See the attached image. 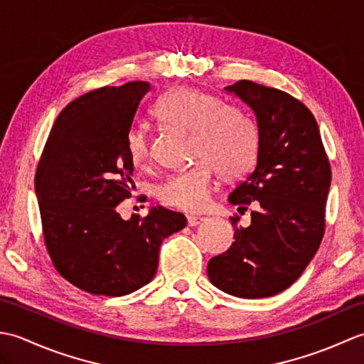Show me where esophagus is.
Returning <instances> with one entry per match:
<instances>
[{
  "label": "esophagus",
  "instance_id": "obj_1",
  "mask_svg": "<svg viewBox=\"0 0 364 364\" xmlns=\"http://www.w3.org/2000/svg\"><path fill=\"white\" fill-rule=\"evenodd\" d=\"M205 220H206L205 218H198V215H188V225L189 227H197Z\"/></svg>",
  "mask_w": 364,
  "mask_h": 364
}]
</instances>
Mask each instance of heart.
Returning a JSON list of instances; mask_svg holds the SVG:
<instances>
[{
    "instance_id": "b5f03b06",
    "label": "heart",
    "mask_w": 364,
    "mask_h": 364,
    "mask_svg": "<svg viewBox=\"0 0 364 364\" xmlns=\"http://www.w3.org/2000/svg\"><path fill=\"white\" fill-rule=\"evenodd\" d=\"M154 114L166 125L192 133V156L198 161L159 184L158 197L167 206L188 213L205 210L218 172L222 180L235 181L249 172L257 159L258 131L252 119L208 92L189 86L170 89L161 97ZM128 150L136 166L150 164L146 131H131Z\"/></svg>"
}]
</instances>
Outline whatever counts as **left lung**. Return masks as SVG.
I'll return each mask as SVG.
<instances>
[{
  "mask_svg": "<svg viewBox=\"0 0 364 364\" xmlns=\"http://www.w3.org/2000/svg\"><path fill=\"white\" fill-rule=\"evenodd\" d=\"M253 111L258 156L228 202L247 210L249 227L231 218L235 242L208 262L210 282L241 299L270 297L297 280L326 230L331 168L314 115L283 90L241 80L225 87Z\"/></svg>",
  "mask_w": 364,
  "mask_h": 364,
  "instance_id": "left-lung-1",
  "label": "left lung"
}]
</instances>
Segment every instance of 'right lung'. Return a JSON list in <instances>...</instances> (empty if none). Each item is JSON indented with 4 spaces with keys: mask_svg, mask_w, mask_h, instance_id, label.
<instances>
[{
    "mask_svg": "<svg viewBox=\"0 0 364 364\" xmlns=\"http://www.w3.org/2000/svg\"><path fill=\"white\" fill-rule=\"evenodd\" d=\"M150 84L131 81L78 97L58 115L36 172L46 250L67 282L95 296L142 288L158 269L162 239L186 218L158 206L123 220L134 162L128 136Z\"/></svg>",
    "mask_w": 364,
    "mask_h": 364,
    "instance_id": "add662e5",
    "label": "right lung"
}]
</instances>
